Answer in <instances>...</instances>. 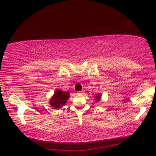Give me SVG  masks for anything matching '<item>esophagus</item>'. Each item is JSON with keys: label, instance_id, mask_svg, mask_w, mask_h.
<instances>
[{"label": "esophagus", "instance_id": "1", "mask_svg": "<svg viewBox=\"0 0 156 156\" xmlns=\"http://www.w3.org/2000/svg\"><path fill=\"white\" fill-rule=\"evenodd\" d=\"M84 91H79V94H83V93H84Z\"/></svg>", "mask_w": 156, "mask_h": 156}]
</instances>
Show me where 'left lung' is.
Returning <instances> with one entry per match:
<instances>
[{
    "label": "left lung",
    "instance_id": "left-lung-1",
    "mask_svg": "<svg viewBox=\"0 0 156 156\" xmlns=\"http://www.w3.org/2000/svg\"><path fill=\"white\" fill-rule=\"evenodd\" d=\"M95 99L97 100V101H99V99H100V98H101V94H98L97 95V96H95Z\"/></svg>",
    "mask_w": 156,
    "mask_h": 156
}]
</instances>
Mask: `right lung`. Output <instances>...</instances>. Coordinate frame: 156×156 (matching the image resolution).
I'll return each instance as SVG.
<instances>
[{"label": "right lung", "instance_id": "obj_1", "mask_svg": "<svg viewBox=\"0 0 156 156\" xmlns=\"http://www.w3.org/2000/svg\"><path fill=\"white\" fill-rule=\"evenodd\" d=\"M69 97V93L67 91H60L57 89L54 94L52 99H51L50 105L55 108H61L62 106L65 105L67 99Z\"/></svg>", "mask_w": 156, "mask_h": 156}]
</instances>
